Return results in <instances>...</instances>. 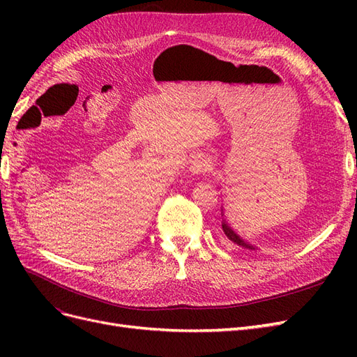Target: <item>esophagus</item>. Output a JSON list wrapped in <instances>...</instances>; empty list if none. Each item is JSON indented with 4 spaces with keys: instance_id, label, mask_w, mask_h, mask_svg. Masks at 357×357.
<instances>
[{
    "instance_id": "esophagus-1",
    "label": "esophagus",
    "mask_w": 357,
    "mask_h": 357,
    "mask_svg": "<svg viewBox=\"0 0 357 357\" xmlns=\"http://www.w3.org/2000/svg\"><path fill=\"white\" fill-rule=\"evenodd\" d=\"M210 159L208 158H205V156H198V158H195L193 159L192 162H190V165H189V172L192 176H198V174H202V172H205L207 171L208 168H210Z\"/></svg>"
}]
</instances>
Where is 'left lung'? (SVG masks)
Masks as SVG:
<instances>
[{"instance_id":"obj_1","label":"left lung","mask_w":357,"mask_h":357,"mask_svg":"<svg viewBox=\"0 0 357 357\" xmlns=\"http://www.w3.org/2000/svg\"><path fill=\"white\" fill-rule=\"evenodd\" d=\"M220 211H222V231H223L225 238L229 240L231 243H234V244H236V245L243 247V248H247V250H257L256 245H253L252 243H248L247 240H244L243 236H240V234L236 232V231L232 228V226L228 223V220H226V218H225V210H223V207H222Z\"/></svg>"}]
</instances>
